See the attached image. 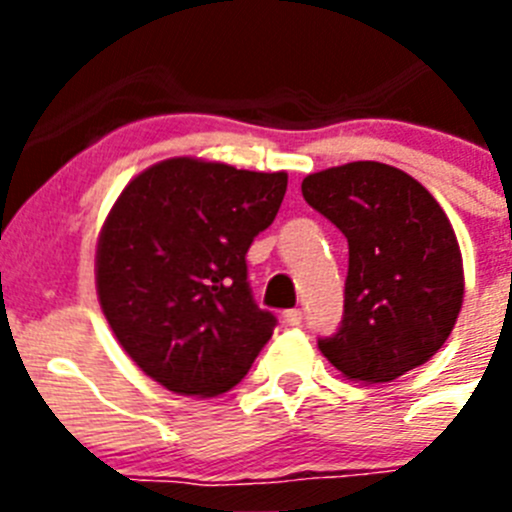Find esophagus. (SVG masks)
Listing matches in <instances>:
<instances>
[{
  "instance_id": "obj_1",
  "label": "esophagus",
  "mask_w": 512,
  "mask_h": 512,
  "mask_svg": "<svg viewBox=\"0 0 512 512\" xmlns=\"http://www.w3.org/2000/svg\"><path fill=\"white\" fill-rule=\"evenodd\" d=\"M302 320H305L302 310H287L282 315V323L287 325V328H297V325H302Z\"/></svg>"
}]
</instances>
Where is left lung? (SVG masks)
<instances>
[{
  "label": "left lung",
  "mask_w": 512,
  "mask_h": 512,
  "mask_svg": "<svg viewBox=\"0 0 512 512\" xmlns=\"http://www.w3.org/2000/svg\"><path fill=\"white\" fill-rule=\"evenodd\" d=\"M302 197L348 241L343 318L318 338L356 382H392L446 343L464 300L449 217L413 176L377 161L305 176Z\"/></svg>",
  "instance_id": "1"
}]
</instances>
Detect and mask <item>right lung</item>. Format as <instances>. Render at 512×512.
<instances>
[{"instance_id":"obj_1","label":"right lung","mask_w":512,"mask_h":512,"mask_svg":"<svg viewBox=\"0 0 512 512\" xmlns=\"http://www.w3.org/2000/svg\"><path fill=\"white\" fill-rule=\"evenodd\" d=\"M287 174L171 158L122 189L97 248L104 318L166 390L212 397L241 382L277 328L246 253L282 207Z\"/></svg>"}]
</instances>
